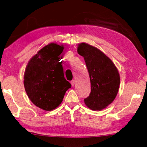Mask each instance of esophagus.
<instances>
[{
  "instance_id": "34e87169",
  "label": "esophagus",
  "mask_w": 147,
  "mask_h": 147,
  "mask_svg": "<svg viewBox=\"0 0 147 147\" xmlns=\"http://www.w3.org/2000/svg\"><path fill=\"white\" fill-rule=\"evenodd\" d=\"M75 83H76V81H75V80H72V81H71V86H74Z\"/></svg>"
}]
</instances>
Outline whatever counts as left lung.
Wrapping results in <instances>:
<instances>
[{"label":"left lung","mask_w":147,"mask_h":147,"mask_svg":"<svg viewBox=\"0 0 147 147\" xmlns=\"http://www.w3.org/2000/svg\"><path fill=\"white\" fill-rule=\"evenodd\" d=\"M77 52L84 57L91 82V93L84 103L90 109L100 111L117 95L120 82L118 70L104 52L89 44H79Z\"/></svg>","instance_id":"left-lung-1"}]
</instances>
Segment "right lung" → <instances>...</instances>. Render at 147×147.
Instances as JSON below:
<instances>
[{
    "instance_id": "right-lung-1",
    "label": "right lung",
    "mask_w": 147,
    "mask_h": 147,
    "mask_svg": "<svg viewBox=\"0 0 147 147\" xmlns=\"http://www.w3.org/2000/svg\"><path fill=\"white\" fill-rule=\"evenodd\" d=\"M63 50L64 45L49 43L29 60L26 68L25 90L30 100L43 110L49 111L57 108L71 88L59 62Z\"/></svg>"
}]
</instances>
